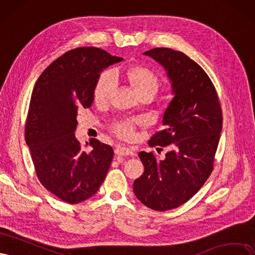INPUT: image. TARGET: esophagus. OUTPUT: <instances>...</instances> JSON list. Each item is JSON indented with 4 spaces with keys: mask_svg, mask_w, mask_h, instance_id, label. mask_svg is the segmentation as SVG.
I'll use <instances>...</instances> for the list:
<instances>
[{
    "mask_svg": "<svg viewBox=\"0 0 255 255\" xmlns=\"http://www.w3.org/2000/svg\"><path fill=\"white\" fill-rule=\"evenodd\" d=\"M116 153L118 155H130V157H132V155H134V152L129 149L128 147H124V146H118L116 148Z\"/></svg>",
    "mask_w": 255,
    "mask_h": 255,
    "instance_id": "1",
    "label": "esophagus"
}]
</instances>
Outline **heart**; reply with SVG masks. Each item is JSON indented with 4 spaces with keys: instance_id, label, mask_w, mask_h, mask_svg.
I'll use <instances>...</instances> for the list:
<instances>
[{
    "instance_id": "obj_1",
    "label": "heart",
    "mask_w": 255,
    "mask_h": 255,
    "mask_svg": "<svg viewBox=\"0 0 255 255\" xmlns=\"http://www.w3.org/2000/svg\"><path fill=\"white\" fill-rule=\"evenodd\" d=\"M127 77L137 94L153 93L159 87V78L152 70L145 67H132L127 71ZM117 74L112 70L105 71L98 78L94 96L97 102H105L117 87ZM116 132L123 138H131L134 134V127L131 122H121L114 127Z\"/></svg>"
}]
</instances>
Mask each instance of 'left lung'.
Instances as JSON below:
<instances>
[{"label":"left lung","instance_id":"obj_1","mask_svg":"<svg viewBox=\"0 0 255 255\" xmlns=\"http://www.w3.org/2000/svg\"><path fill=\"white\" fill-rule=\"evenodd\" d=\"M160 63L171 83L172 98L164 112V129L149 146L171 145L165 159L141 151L145 170L135 179L136 198L154 211L176 209L200 190L213 170L223 128L214 85L198 63L182 52L157 47L143 53Z\"/></svg>","mask_w":255,"mask_h":255}]
</instances>
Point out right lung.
I'll return each mask as SVG.
<instances>
[{"label": "right lung", "instance_id": "obj_1", "mask_svg": "<svg viewBox=\"0 0 255 255\" xmlns=\"http://www.w3.org/2000/svg\"><path fill=\"white\" fill-rule=\"evenodd\" d=\"M123 58L97 47H77L42 72L32 90L25 125L36 174L62 201L79 203L92 197L106 178L112 147L90 138L85 151L75 137L77 112L90 108L101 73Z\"/></svg>", "mask_w": 255, "mask_h": 255}]
</instances>
